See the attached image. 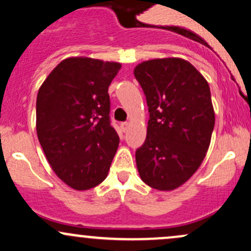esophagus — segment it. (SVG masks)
I'll return each mask as SVG.
<instances>
[{
  "label": "esophagus",
  "mask_w": 251,
  "mask_h": 251,
  "mask_svg": "<svg viewBox=\"0 0 251 251\" xmlns=\"http://www.w3.org/2000/svg\"><path fill=\"white\" fill-rule=\"evenodd\" d=\"M120 127H122V129H123L124 132H126L128 129V127H129V124L127 122L122 123V124H120Z\"/></svg>",
  "instance_id": "34e87169"
}]
</instances>
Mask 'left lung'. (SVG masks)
<instances>
[{"mask_svg": "<svg viewBox=\"0 0 251 251\" xmlns=\"http://www.w3.org/2000/svg\"><path fill=\"white\" fill-rule=\"evenodd\" d=\"M149 106L148 134L135 151L138 172L160 191L183 185L208 152L215 126L209 83L179 57L144 61L134 68Z\"/></svg>", "mask_w": 251, "mask_h": 251, "instance_id": "obj_1", "label": "left lung"}]
</instances>
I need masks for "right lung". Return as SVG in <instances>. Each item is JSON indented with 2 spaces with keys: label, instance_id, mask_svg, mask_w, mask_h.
Masks as SVG:
<instances>
[{
  "label": "right lung",
  "instance_id": "add662e5",
  "mask_svg": "<svg viewBox=\"0 0 251 251\" xmlns=\"http://www.w3.org/2000/svg\"><path fill=\"white\" fill-rule=\"evenodd\" d=\"M119 62L75 56L62 60L36 98V132L51 169L77 191L107 177L119 145L109 120L108 86Z\"/></svg>",
  "mask_w": 251,
  "mask_h": 251
}]
</instances>
